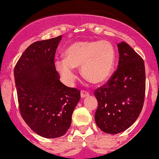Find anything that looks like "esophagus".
<instances>
[{"instance_id": "34e87169", "label": "esophagus", "mask_w": 159, "mask_h": 159, "mask_svg": "<svg viewBox=\"0 0 159 159\" xmlns=\"http://www.w3.org/2000/svg\"><path fill=\"white\" fill-rule=\"evenodd\" d=\"M80 95H81V98H87V97H88L89 95H90V93H89L87 91H85V90H82V91H81Z\"/></svg>"}]
</instances>
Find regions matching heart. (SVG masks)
Returning a JSON list of instances; mask_svg holds the SVG:
<instances>
[{
    "label": "heart",
    "mask_w": 159,
    "mask_h": 159,
    "mask_svg": "<svg viewBox=\"0 0 159 159\" xmlns=\"http://www.w3.org/2000/svg\"><path fill=\"white\" fill-rule=\"evenodd\" d=\"M65 58H57L54 67L67 84L76 79L75 68L94 84L106 82L112 75L116 64V50L106 40H79L71 43L64 52Z\"/></svg>",
    "instance_id": "heart-1"
}]
</instances>
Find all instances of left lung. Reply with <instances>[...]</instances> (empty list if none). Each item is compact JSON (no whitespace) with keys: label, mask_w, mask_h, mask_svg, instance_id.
I'll return each instance as SVG.
<instances>
[{"label":"left lung","mask_w":159,"mask_h":159,"mask_svg":"<svg viewBox=\"0 0 159 159\" xmlns=\"http://www.w3.org/2000/svg\"><path fill=\"white\" fill-rule=\"evenodd\" d=\"M118 69L105 85L97 89V126L106 134L123 132L141 112L145 95V68L141 57L122 41L118 43Z\"/></svg>","instance_id":"left-lung-1"}]
</instances>
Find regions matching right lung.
I'll return each instance as SVG.
<instances>
[{"mask_svg":"<svg viewBox=\"0 0 159 159\" xmlns=\"http://www.w3.org/2000/svg\"><path fill=\"white\" fill-rule=\"evenodd\" d=\"M62 37L34 42L14 69L19 111L33 131L45 138L66 134L80 91L60 82L54 67L56 49Z\"/></svg>","mask_w":159,"mask_h":159,"instance_id":"obj_1","label":"right lung"}]
</instances>
